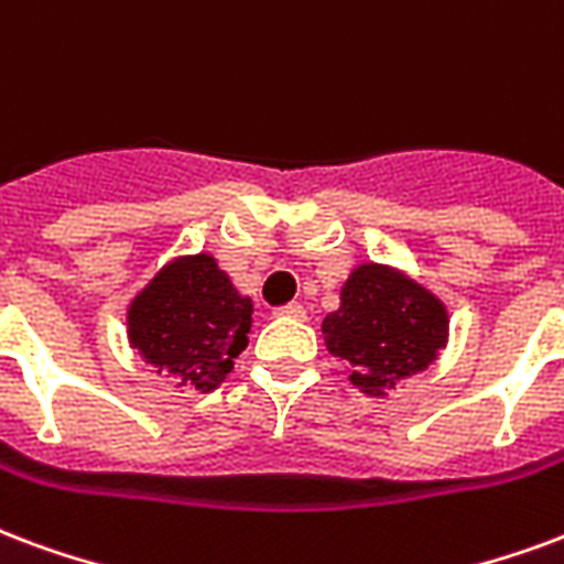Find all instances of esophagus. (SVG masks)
Segmentation results:
<instances>
[{"label": "esophagus", "instance_id": "esophagus-1", "mask_svg": "<svg viewBox=\"0 0 564 564\" xmlns=\"http://www.w3.org/2000/svg\"><path fill=\"white\" fill-rule=\"evenodd\" d=\"M274 314L286 316V319H304V316H307V314H304L302 304H283V307H278Z\"/></svg>", "mask_w": 564, "mask_h": 564}]
</instances>
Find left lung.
<instances>
[{
	"mask_svg": "<svg viewBox=\"0 0 564 564\" xmlns=\"http://www.w3.org/2000/svg\"><path fill=\"white\" fill-rule=\"evenodd\" d=\"M328 352L356 367L352 382L365 394H382L400 379L431 365L445 346L448 316L424 286L382 265L352 271L340 307L325 316Z\"/></svg>",
	"mask_w": 564,
	"mask_h": 564,
	"instance_id": "left-lung-1",
	"label": "left lung"
}]
</instances>
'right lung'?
Instances as JSON below:
<instances>
[{
  "mask_svg": "<svg viewBox=\"0 0 564 564\" xmlns=\"http://www.w3.org/2000/svg\"><path fill=\"white\" fill-rule=\"evenodd\" d=\"M250 299H241L218 262L199 253L170 262L128 311L131 344L182 382L212 391L248 346Z\"/></svg>",
  "mask_w": 564,
  "mask_h": 564,
  "instance_id": "1",
  "label": "right lung"
}]
</instances>
